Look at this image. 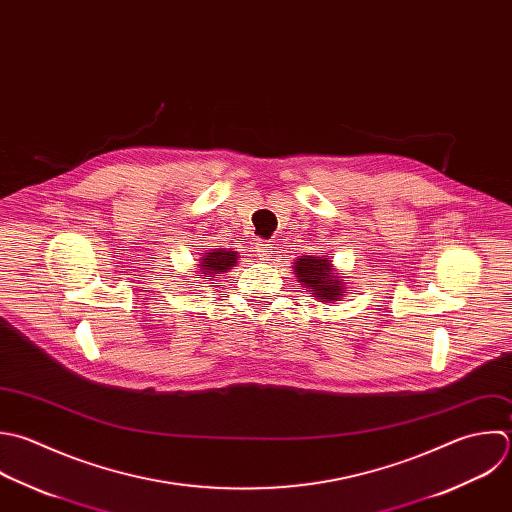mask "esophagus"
Returning <instances> with one entry per match:
<instances>
[{"mask_svg":"<svg viewBox=\"0 0 512 512\" xmlns=\"http://www.w3.org/2000/svg\"><path fill=\"white\" fill-rule=\"evenodd\" d=\"M255 251H257V255H259L263 261H269L271 255H273V247H271L269 241H257V243H255Z\"/></svg>","mask_w":512,"mask_h":512,"instance_id":"esophagus-1","label":"esophagus"}]
</instances>
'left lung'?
Listing matches in <instances>:
<instances>
[{"label": "left lung", "mask_w": 512, "mask_h": 512, "mask_svg": "<svg viewBox=\"0 0 512 512\" xmlns=\"http://www.w3.org/2000/svg\"><path fill=\"white\" fill-rule=\"evenodd\" d=\"M295 275L301 285L309 287L319 299L337 301L343 293V283L331 273V263L327 259L307 255L295 263Z\"/></svg>", "instance_id": "obj_1"}]
</instances>
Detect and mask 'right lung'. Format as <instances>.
Returning <instances> with one entry per match:
<instances>
[{"label": "right lung", "mask_w": 512, "mask_h": 512, "mask_svg": "<svg viewBox=\"0 0 512 512\" xmlns=\"http://www.w3.org/2000/svg\"><path fill=\"white\" fill-rule=\"evenodd\" d=\"M235 263H237V253H235V251L217 249V251L205 255V259H203V263H201V269L205 271L203 275L209 277V275L223 273V271L231 269Z\"/></svg>", "instance_id": "right-lung-1"}]
</instances>
